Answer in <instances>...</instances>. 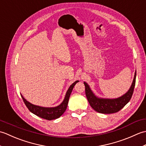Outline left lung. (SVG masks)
<instances>
[{
    "instance_id": "8db88e82",
    "label": "left lung",
    "mask_w": 146,
    "mask_h": 146,
    "mask_svg": "<svg viewBox=\"0 0 146 146\" xmlns=\"http://www.w3.org/2000/svg\"><path fill=\"white\" fill-rule=\"evenodd\" d=\"M135 78L136 72L129 91L122 97L115 99H104L97 97L93 94L87 83L84 82L85 94L90 106L97 112L102 113H113L119 111L131 100L135 85Z\"/></svg>"
}]
</instances>
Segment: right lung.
<instances>
[{
  "label": "right lung",
  "instance_id": "right-lung-1",
  "mask_svg": "<svg viewBox=\"0 0 146 146\" xmlns=\"http://www.w3.org/2000/svg\"><path fill=\"white\" fill-rule=\"evenodd\" d=\"M78 82L79 81L77 80V81L74 82L73 84L70 86V88H68L66 92V96H65L63 102H62L60 105H58V106L56 107L46 108L37 106V105H33L29 103V102H27L26 99L23 97V95H21V97L24 102V104H25L27 108H28L30 111H31L33 113L35 114L36 115L42 118V119L51 120L53 119H58V118L61 117L62 115L63 114V113L64 112L67 108L68 100H69V98L70 97L71 93L72 92V90L74 87V86H75L76 85V83Z\"/></svg>",
  "mask_w": 146,
  "mask_h": 146
}]
</instances>
